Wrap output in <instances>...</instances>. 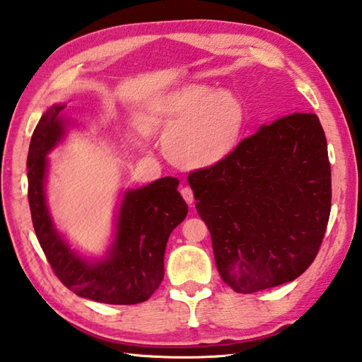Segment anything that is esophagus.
<instances>
[{"label":"esophagus","instance_id":"1","mask_svg":"<svg viewBox=\"0 0 362 362\" xmlns=\"http://www.w3.org/2000/svg\"><path fill=\"white\" fill-rule=\"evenodd\" d=\"M180 194H182V197H183V199H185V202H187L188 205H191V204L194 202L193 189H191V188H188V187H183V188L180 189Z\"/></svg>","mask_w":362,"mask_h":362}]
</instances>
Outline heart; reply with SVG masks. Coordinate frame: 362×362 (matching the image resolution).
<instances>
[{"mask_svg":"<svg viewBox=\"0 0 362 362\" xmlns=\"http://www.w3.org/2000/svg\"><path fill=\"white\" fill-rule=\"evenodd\" d=\"M168 155L185 168H210L235 151L246 122L245 105L228 90L191 84L161 111Z\"/></svg>","mask_w":362,"mask_h":362,"instance_id":"obj_1","label":"heart"}]
</instances>
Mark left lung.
I'll return each instance as SVG.
<instances>
[{
  "label": "left lung",
  "mask_w": 362,
  "mask_h": 362,
  "mask_svg": "<svg viewBox=\"0 0 362 362\" xmlns=\"http://www.w3.org/2000/svg\"><path fill=\"white\" fill-rule=\"evenodd\" d=\"M223 281L238 293L308 270L331 211V166L320 120L293 112L262 125L228 158L188 174Z\"/></svg>",
  "instance_id": "left-lung-1"
}]
</instances>
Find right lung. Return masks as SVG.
Returning a JSON list of instances; mask_svg holds the SVG:
<instances>
[{
  "mask_svg": "<svg viewBox=\"0 0 362 362\" xmlns=\"http://www.w3.org/2000/svg\"><path fill=\"white\" fill-rule=\"evenodd\" d=\"M64 105H54L40 117L28 152V201L35 235L53 273L83 298L106 304L147 301L165 276V250L171 232L188 214L175 177L125 191L117 230L108 254L95 264L76 256L56 232L45 202L47 153L64 134Z\"/></svg>",
  "mask_w": 362,
  "mask_h": 362,
  "instance_id": "obj_1",
  "label": "right lung"
}]
</instances>
